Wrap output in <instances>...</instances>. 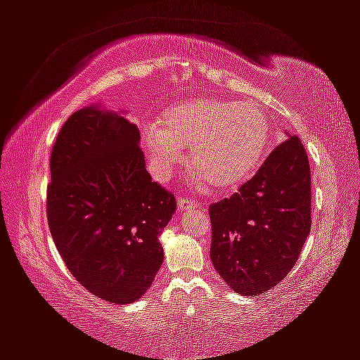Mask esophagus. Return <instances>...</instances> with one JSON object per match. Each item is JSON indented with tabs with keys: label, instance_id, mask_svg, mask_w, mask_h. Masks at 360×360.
Returning a JSON list of instances; mask_svg holds the SVG:
<instances>
[{
	"label": "esophagus",
	"instance_id": "obj_1",
	"mask_svg": "<svg viewBox=\"0 0 360 360\" xmlns=\"http://www.w3.org/2000/svg\"><path fill=\"white\" fill-rule=\"evenodd\" d=\"M197 203L189 200L187 197H178V208L181 212H186V210H192V208H195Z\"/></svg>",
	"mask_w": 360,
	"mask_h": 360
}]
</instances>
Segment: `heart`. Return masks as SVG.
Here are the masks:
<instances>
[{"mask_svg": "<svg viewBox=\"0 0 360 360\" xmlns=\"http://www.w3.org/2000/svg\"><path fill=\"white\" fill-rule=\"evenodd\" d=\"M158 176L182 163L179 147L191 148V163L219 191H236L257 173L271 139V120L257 101L203 96L166 110L158 127L143 132Z\"/></svg>", "mask_w": 360, "mask_h": 360, "instance_id": "1", "label": "heart"}]
</instances>
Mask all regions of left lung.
Returning <instances> with one entry per match:
<instances>
[{"label":"left lung","instance_id":"obj_1","mask_svg":"<svg viewBox=\"0 0 360 360\" xmlns=\"http://www.w3.org/2000/svg\"><path fill=\"white\" fill-rule=\"evenodd\" d=\"M310 182L302 142L289 136L238 192L208 207L212 264L236 292H265L296 265L312 226Z\"/></svg>","mask_w":360,"mask_h":360}]
</instances>
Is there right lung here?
I'll list each match as a JSON object with an SVG mask.
<instances>
[{"instance_id":"right-lung-1","label":"right lung","mask_w":360,"mask_h":360,"mask_svg":"<svg viewBox=\"0 0 360 360\" xmlns=\"http://www.w3.org/2000/svg\"><path fill=\"white\" fill-rule=\"evenodd\" d=\"M136 124L87 106L64 122L51 150L48 226L79 284L111 304H131L163 262L160 234L176 198L146 169Z\"/></svg>"}]
</instances>
